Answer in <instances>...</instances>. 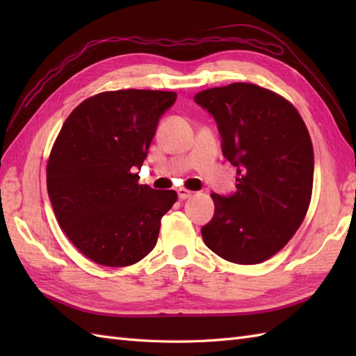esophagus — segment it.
<instances>
[{"label": "esophagus", "mask_w": 356, "mask_h": 356, "mask_svg": "<svg viewBox=\"0 0 356 356\" xmlns=\"http://www.w3.org/2000/svg\"><path fill=\"white\" fill-rule=\"evenodd\" d=\"M177 195H179L180 200H186V199L191 197L193 191H188V190H185V188H177Z\"/></svg>", "instance_id": "1"}]
</instances>
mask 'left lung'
I'll list each match as a JSON object with an SVG mask.
<instances>
[{
    "label": "left lung",
    "mask_w": 356,
    "mask_h": 356,
    "mask_svg": "<svg viewBox=\"0 0 356 356\" xmlns=\"http://www.w3.org/2000/svg\"><path fill=\"white\" fill-rule=\"evenodd\" d=\"M194 101L214 118L222 153L237 166V191L211 194L216 211L202 228L203 241L228 261L261 263L305 220L314 184L311 136L291 102L259 86L203 90Z\"/></svg>",
    "instance_id": "8db88e82"
}]
</instances>
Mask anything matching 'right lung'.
<instances>
[{
    "mask_svg": "<svg viewBox=\"0 0 356 356\" xmlns=\"http://www.w3.org/2000/svg\"><path fill=\"white\" fill-rule=\"evenodd\" d=\"M177 95L118 90L88 97L67 118L47 163L56 220L79 251L102 266L138 263L156 246L172 190L139 185L159 120Z\"/></svg>",
    "mask_w": 356,
    "mask_h": 356,
    "instance_id": "right-lung-1",
    "label": "right lung"
}]
</instances>
